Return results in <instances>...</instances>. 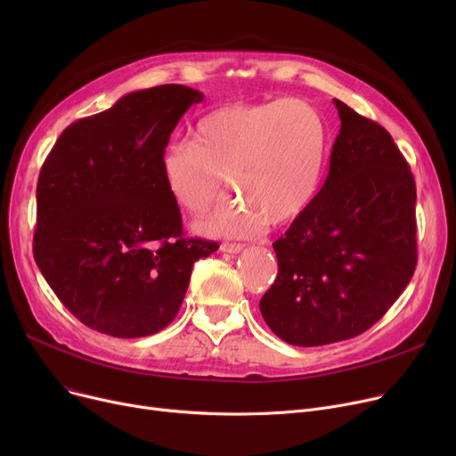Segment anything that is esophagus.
Segmentation results:
<instances>
[{
    "label": "esophagus",
    "mask_w": 456,
    "mask_h": 456,
    "mask_svg": "<svg viewBox=\"0 0 456 456\" xmlns=\"http://www.w3.org/2000/svg\"><path fill=\"white\" fill-rule=\"evenodd\" d=\"M220 249H222L224 253L234 255V253H240V251L244 249V246H242V244H229V242H225V244H222Z\"/></svg>",
    "instance_id": "34e87169"
}]
</instances>
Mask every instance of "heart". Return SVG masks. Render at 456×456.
Instances as JSON below:
<instances>
[{"mask_svg": "<svg viewBox=\"0 0 456 456\" xmlns=\"http://www.w3.org/2000/svg\"><path fill=\"white\" fill-rule=\"evenodd\" d=\"M330 150L325 116L303 100L225 105L203 116L191 142L160 155L164 184L191 216L205 214L229 186L242 198L225 203L200 229L244 236L290 224L316 200Z\"/></svg>", "mask_w": 456, "mask_h": 456, "instance_id": "b5f03b06", "label": "heart"}]
</instances>
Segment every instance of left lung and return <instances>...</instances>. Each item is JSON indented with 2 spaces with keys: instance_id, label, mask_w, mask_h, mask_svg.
Returning <instances> with one entry per match:
<instances>
[{
  "instance_id": "8db88e82",
  "label": "left lung",
  "mask_w": 456,
  "mask_h": 456,
  "mask_svg": "<svg viewBox=\"0 0 456 456\" xmlns=\"http://www.w3.org/2000/svg\"><path fill=\"white\" fill-rule=\"evenodd\" d=\"M329 175L273 244L279 273L260 299L277 337L316 347L358 337L388 313L416 262V183L390 133L334 100Z\"/></svg>"
}]
</instances>
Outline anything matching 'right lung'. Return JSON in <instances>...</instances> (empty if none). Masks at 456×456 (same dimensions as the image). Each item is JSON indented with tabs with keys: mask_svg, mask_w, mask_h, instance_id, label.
<instances>
[{
	"mask_svg": "<svg viewBox=\"0 0 456 456\" xmlns=\"http://www.w3.org/2000/svg\"><path fill=\"white\" fill-rule=\"evenodd\" d=\"M200 90L160 85L62 131L37 184L33 255L61 303L116 338L170 325L194 262L218 249L184 238L160 155Z\"/></svg>",
	"mask_w": 456,
	"mask_h": 456,
	"instance_id": "1",
	"label": "right lung"
}]
</instances>
